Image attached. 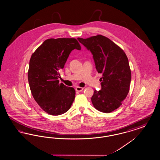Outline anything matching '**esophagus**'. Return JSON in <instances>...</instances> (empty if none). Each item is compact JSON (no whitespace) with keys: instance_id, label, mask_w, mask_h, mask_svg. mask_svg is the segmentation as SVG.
<instances>
[{"instance_id":"esophagus-1","label":"esophagus","mask_w":160,"mask_h":160,"mask_svg":"<svg viewBox=\"0 0 160 160\" xmlns=\"http://www.w3.org/2000/svg\"><path fill=\"white\" fill-rule=\"evenodd\" d=\"M84 89V88H80V87H77L76 88V90L77 92H82L83 90Z\"/></svg>"}]
</instances>
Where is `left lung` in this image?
Instances as JSON below:
<instances>
[{
    "label": "left lung",
    "instance_id": "obj_1",
    "mask_svg": "<svg viewBox=\"0 0 160 160\" xmlns=\"http://www.w3.org/2000/svg\"><path fill=\"white\" fill-rule=\"evenodd\" d=\"M77 39L91 52L96 70L102 74L101 89L95 90L92 102L98 111L109 113L122 105L129 92L132 77L128 57L118 46L102 35Z\"/></svg>",
    "mask_w": 160,
    "mask_h": 160
}]
</instances>
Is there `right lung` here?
I'll return each mask as SVG.
<instances>
[{"mask_svg":"<svg viewBox=\"0 0 160 160\" xmlns=\"http://www.w3.org/2000/svg\"><path fill=\"white\" fill-rule=\"evenodd\" d=\"M74 49L81 47L76 38L46 40L32 55L28 80L32 96L40 108L52 115L64 114L73 102L76 91L59 83V72Z\"/></svg>","mask_w":160,"mask_h":160,"instance_id":"add662e5","label":"right lung"}]
</instances>
